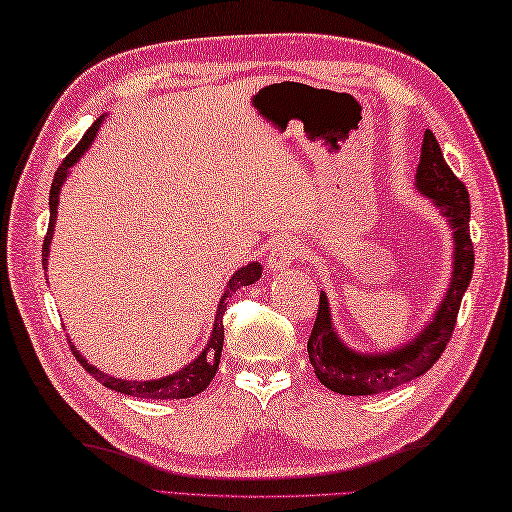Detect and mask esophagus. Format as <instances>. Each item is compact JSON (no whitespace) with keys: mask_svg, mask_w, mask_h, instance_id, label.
Segmentation results:
<instances>
[{"mask_svg":"<svg viewBox=\"0 0 512 512\" xmlns=\"http://www.w3.org/2000/svg\"><path fill=\"white\" fill-rule=\"evenodd\" d=\"M299 258V247L294 245L292 240H276L272 249H270V256H267V267L274 272H281L285 267H290L294 261Z\"/></svg>","mask_w":512,"mask_h":512,"instance_id":"1","label":"esophagus"}]
</instances>
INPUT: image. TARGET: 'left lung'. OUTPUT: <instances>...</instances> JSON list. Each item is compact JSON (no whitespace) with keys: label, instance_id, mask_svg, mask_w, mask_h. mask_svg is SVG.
Returning <instances> with one entry per match:
<instances>
[{"label":"left lung","instance_id":"obj_1","mask_svg":"<svg viewBox=\"0 0 512 512\" xmlns=\"http://www.w3.org/2000/svg\"><path fill=\"white\" fill-rule=\"evenodd\" d=\"M416 191L432 200L452 229V279L434 317L418 330L411 342L382 353L355 351L342 337L330 315L326 292L319 294V312L308 339V357L319 382L342 396H375L420 378L436 364L454 333L456 315L468 290L474 251L470 240V195L468 188L445 164L441 146L432 130H425L420 164L416 170Z\"/></svg>","mask_w":512,"mask_h":512}]
</instances>
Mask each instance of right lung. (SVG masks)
Returning <instances> with one entry per match:
<instances>
[{"label":"right lung","instance_id":"1","mask_svg":"<svg viewBox=\"0 0 512 512\" xmlns=\"http://www.w3.org/2000/svg\"><path fill=\"white\" fill-rule=\"evenodd\" d=\"M105 121V114L101 119H96L92 128L85 132V137L80 139L78 146L69 152L62 161L60 168L56 170V177H53L51 184V193H49V231L44 236V245H42V265H49V247H51V238L53 231H56V218H58V204H60V191L62 184L67 182V177L71 173V168L78 164V159L85 155L87 148L92 146V141L96 139L98 130ZM263 267L261 263H247L242 265L238 272H233L231 279L224 285V294L220 297L218 310H215V319H213V330L209 342H206L204 351L195 357L191 364H186L184 369H179L170 375H164V378H155V380H121L114 378L110 373H103L101 369H96L94 364H89L80 351H76V346L69 342L71 351H74L76 360L80 366L96 378L103 387L112 389L116 393H123V396H132V398H148V400H179V398H193L197 393H202L206 387H209L211 380L215 378V371H218L220 364V355H222V344H224V326H222V315L227 312V299L231 297V292H236L242 285H251L261 279Z\"/></svg>","mask_w":512,"mask_h":512}]
</instances>
